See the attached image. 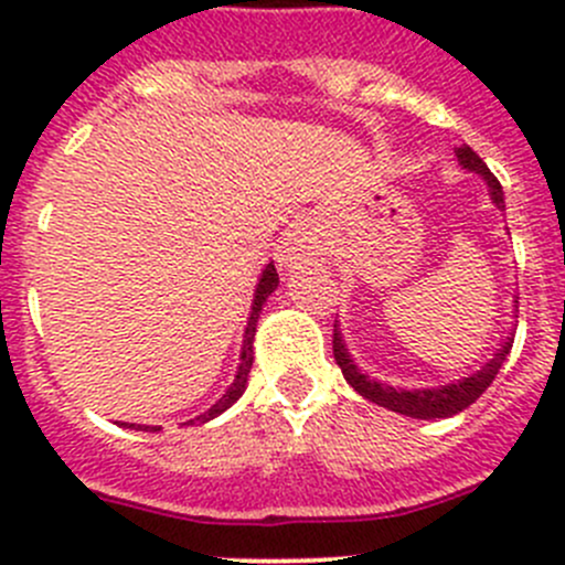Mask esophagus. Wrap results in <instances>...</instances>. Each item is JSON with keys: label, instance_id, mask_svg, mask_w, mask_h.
Instances as JSON below:
<instances>
[{"label": "esophagus", "instance_id": "1", "mask_svg": "<svg viewBox=\"0 0 565 565\" xmlns=\"http://www.w3.org/2000/svg\"><path fill=\"white\" fill-rule=\"evenodd\" d=\"M284 259H287L289 265H311V262L324 259V248L319 246L309 232L295 230L292 235L287 237V243H284Z\"/></svg>", "mask_w": 565, "mask_h": 565}]
</instances>
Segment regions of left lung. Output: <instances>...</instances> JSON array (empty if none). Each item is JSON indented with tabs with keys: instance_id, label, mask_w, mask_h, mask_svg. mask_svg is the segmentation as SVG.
Instances as JSON below:
<instances>
[{
	"instance_id": "obj_1",
	"label": "left lung",
	"mask_w": 565,
	"mask_h": 565,
	"mask_svg": "<svg viewBox=\"0 0 565 565\" xmlns=\"http://www.w3.org/2000/svg\"><path fill=\"white\" fill-rule=\"evenodd\" d=\"M457 158H459L461 167L470 169V172H478L483 180L489 182L494 204H498V207H503V188H500L498 177L489 172L487 163L481 161V156H478L472 147H459ZM511 344H514V339L505 341L503 350H500L498 355H494L492 361L481 369V372L472 374V377L459 380V383L443 385V388H431V391H396V388H388V385H383V383H374V380H369L366 374L358 372V366L350 361L344 344H341V333L339 330H333V358H335V363H339V369H341V374H344L347 383L361 393L363 398H369V402L380 404V407H388V409H393V413L409 415V418H448V415H457L465 407H470V404L476 402V398L481 396L489 385H492V380L498 377V372H500V366H503L505 355H509Z\"/></svg>"
}]
</instances>
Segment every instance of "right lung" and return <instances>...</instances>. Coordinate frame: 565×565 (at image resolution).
I'll return each mask as SVG.
<instances>
[{"label": "right lung", "instance_id": "obj_1", "mask_svg": "<svg viewBox=\"0 0 565 565\" xmlns=\"http://www.w3.org/2000/svg\"><path fill=\"white\" fill-rule=\"evenodd\" d=\"M278 287V273H276V265H267L265 270H262V278H259V287H256V295H254V306H250V317H248V328H246V339H243V363L241 369H237V377L235 383L230 385V391L224 393V396L218 398V402L213 404V407L207 409L204 415H199V424H204V420L215 418V415L224 413L226 407H232V404L241 398V393L246 391V380H248V372H250V363H254V350H250V341H254V333H256V319H259V311H262V303L267 300V295L273 292V289ZM188 424H193V420H188ZM134 426V424H130ZM147 429V426H145ZM147 431H158V429H147Z\"/></svg>", "mask_w": 565, "mask_h": 565}]
</instances>
